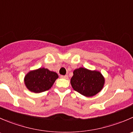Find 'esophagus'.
<instances>
[{
  "instance_id": "34e87169",
  "label": "esophagus",
  "mask_w": 133,
  "mask_h": 133,
  "mask_svg": "<svg viewBox=\"0 0 133 133\" xmlns=\"http://www.w3.org/2000/svg\"><path fill=\"white\" fill-rule=\"evenodd\" d=\"M60 77L62 78H65V79H68V75H61Z\"/></svg>"
}]
</instances>
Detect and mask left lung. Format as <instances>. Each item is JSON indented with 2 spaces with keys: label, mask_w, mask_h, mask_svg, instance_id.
Segmentation results:
<instances>
[{
  "label": "left lung",
  "mask_w": 133,
  "mask_h": 133,
  "mask_svg": "<svg viewBox=\"0 0 133 133\" xmlns=\"http://www.w3.org/2000/svg\"><path fill=\"white\" fill-rule=\"evenodd\" d=\"M105 81V77L99 71L79 68L73 71L70 82L73 90L81 95L92 97L103 88Z\"/></svg>",
  "instance_id": "1"
}]
</instances>
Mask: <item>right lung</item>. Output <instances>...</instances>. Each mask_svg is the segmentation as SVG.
<instances>
[{
	"instance_id": "right-lung-1",
	"label": "right lung",
	"mask_w": 133,
	"mask_h": 133,
	"mask_svg": "<svg viewBox=\"0 0 133 133\" xmlns=\"http://www.w3.org/2000/svg\"><path fill=\"white\" fill-rule=\"evenodd\" d=\"M58 78L56 72L42 68L28 72L24 77V82L28 90L38 94L49 90Z\"/></svg>"
}]
</instances>
